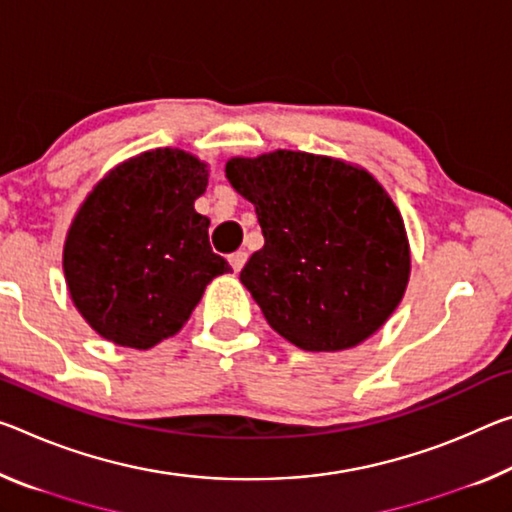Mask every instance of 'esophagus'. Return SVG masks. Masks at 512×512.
<instances>
[{
	"instance_id": "obj_1",
	"label": "esophagus",
	"mask_w": 512,
	"mask_h": 512,
	"mask_svg": "<svg viewBox=\"0 0 512 512\" xmlns=\"http://www.w3.org/2000/svg\"><path fill=\"white\" fill-rule=\"evenodd\" d=\"M227 259H230V266L234 269V273H239L243 269V264H246L248 253L246 250H237V253H232Z\"/></svg>"
}]
</instances>
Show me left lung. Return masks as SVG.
Wrapping results in <instances>:
<instances>
[{"instance_id": "8db88e82", "label": "left lung", "mask_w": 512, "mask_h": 512, "mask_svg": "<svg viewBox=\"0 0 512 512\" xmlns=\"http://www.w3.org/2000/svg\"><path fill=\"white\" fill-rule=\"evenodd\" d=\"M232 189L255 205L264 246L239 280L303 351H344L401 303L410 250L399 209L367 170L310 152L230 159Z\"/></svg>"}]
</instances>
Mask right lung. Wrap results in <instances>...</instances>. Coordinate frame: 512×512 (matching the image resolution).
<instances>
[{
	"label": "right lung",
	"instance_id": "add662e5",
	"mask_svg": "<svg viewBox=\"0 0 512 512\" xmlns=\"http://www.w3.org/2000/svg\"><path fill=\"white\" fill-rule=\"evenodd\" d=\"M207 166L182 150H152L104 177L75 216L63 250L70 296L113 344L150 348L175 335L202 291L230 264L209 246L193 209Z\"/></svg>",
	"mask_w": 512,
	"mask_h": 512
}]
</instances>
